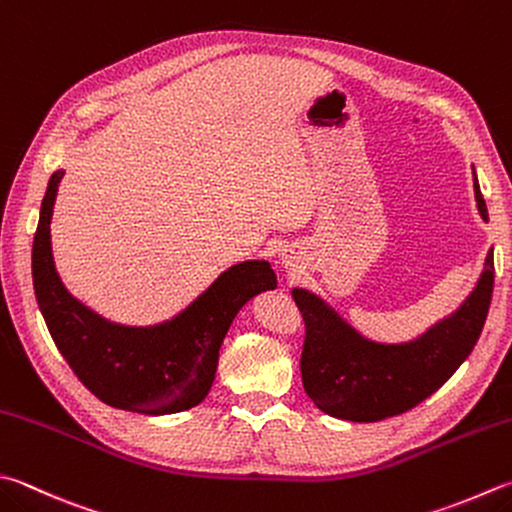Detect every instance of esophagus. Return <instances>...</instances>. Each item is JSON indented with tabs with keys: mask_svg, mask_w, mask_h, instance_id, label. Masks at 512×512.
I'll list each match as a JSON object with an SVG mask.
<instances>
[{
	"mask_svg": "<svg viewBox=\"0 0 512 512\" xmlns=\"http://www.w3.org/2000/svg\"><path fill=\"white\" fill-rule=\"evenodd\" d=\"M281 263L285 265V269H296L298 267V252H296V249H283Z\"/></svg>",
	"mask_w": 512,
	"mask_h": 512,
	"instance_id": "34e87169",
	"label": "esophagus"
}]
</instances>
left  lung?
<instances>
[{
  "mask_svg": "<svg viewBox=\"0 0 512 512\" xmlns=\"http://www.w3.org/2000/svg\"><path fill=\"white\" fill-rule=\"evenodd\" d=\"M477 209L486 200L472 169ZM495 263L490 249L479 281L450 316L408 343H374L343 321L323 298L292 289L305 321L303 388L316 408L345 421H381L408 412L437 392L475 347L493 298Z\"/></svg>",
  "mask_w": 512,
  "mask_h": 512,
  "instance_id": "8db88e82",
  "label": "left lung"
}]
</instances>
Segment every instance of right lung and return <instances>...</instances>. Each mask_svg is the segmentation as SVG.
I'll list each match as a JSON object with an SVG mask.
<instances>
[{"label":"right lung","instance_id":"right-lung-1","mask_svg":"<svg viewBox=\"0 0 512 512\" xmlns=\"http://www.w3.org/2000/svg\"><path fill=\"white\" fill-rule=\"evenodd\" d=\"M64 171L48 180L33 240V287L57 350L106 406L173 414L198 406L216 379L218 352L247 301L276 289L267 260H245L220 274L171 321L131 327L111 323L69 294L57 276L51 218Z\"/></svg>","mask_w":512,"mask_h":512}]
</instances>
